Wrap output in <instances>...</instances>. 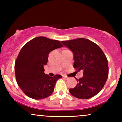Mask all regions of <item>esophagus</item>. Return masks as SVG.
Returning a JSON list of instances; mask_svg holds the SVG:
<instances>
[{
	"instance_id": "obj_1",
	"label": "esophagus",
	"mask_w": 122,
	"mask_h": 122,
	"mask_svg": "<svg viewBox=\"0 0 122 122\" xmlns=\"http://www.w3.org/2000/svg\"><path fill=\"white\" fill-rule=\"evenodd\" d=\"M63 78H64V79H65V80H68V79H69V78L68 77V76H63Z\"/></svg>"
}]
</instances>
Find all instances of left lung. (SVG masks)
<instances>
[{
  "mask_svg": "<svg viewBox=\"0 0 122 122\" xmlns=\"http://www.w3.org/2000/svg\"><path fill=\"white\" fill-rule=\"evenodd\" d=\"M73 53V67L83 71V77L77 79L76 86L69 89L72 96L87 99L97 95L106 84L108 76V65L106 55L100 47L85 38L61 41Z\"/></svg>",
  "mask_w": 122,
  "mask_h": 122,
  "instance_id": "8db88e82",
  "label": "left lung"
}]
</instances>
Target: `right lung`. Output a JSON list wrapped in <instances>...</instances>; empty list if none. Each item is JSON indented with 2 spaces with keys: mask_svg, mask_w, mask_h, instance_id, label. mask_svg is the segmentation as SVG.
<instances>
[{
  "mask_svg": "<svg viewBox=\"0 0 122 122\" xmlns=\"http://www.w3.org/2000/svg\"><path fill=\"white\" fill-rule=\"evenodd\" d=\"M62 47L59 41L38 37L21 49L15 62V73L18 85L25 95L40 100L52 94L56 82L62 76L46 75L43 66L47 64L49 53Z\"/></svg>",
  "mask_w": 122,
  "mask_h": 122,
  "instance_id": "right-lung-1",
  "label": "right lung"
}]
</instances>
